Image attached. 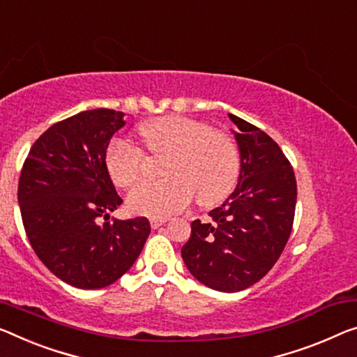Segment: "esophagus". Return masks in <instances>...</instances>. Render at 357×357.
I'll use <instances>...</instances> for the list:
<instances>
[{
    "label": "esophagus",
    "instance_id": "34e87169",
    "mask_svg": "<svg viewBox=\"0 0 357 357\" xmlns=\"http://www.w3.org/2000/svg\"><path fill=\"white\" fill-rule=\"evenodd\" d=\"M166 222H167L166 217H153V218H150L151 228H160L161 225H164Z\"/></svg>",
    "mask_w": 357,
    "mask_h": 357
}]
</instances>
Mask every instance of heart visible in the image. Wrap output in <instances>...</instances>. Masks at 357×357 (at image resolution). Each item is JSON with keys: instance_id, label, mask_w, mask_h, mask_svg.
<instances>
[{"instance_id": "obj_1", "label": "heart", "mask_w": 357, "mask_h": 357, "mask_svg": "<svg viewBox=\"0 0 357 357\" xmlns=\"http://www.w3.org/2000/svg\"><path fill=\"white\" fill-rule=\"evenodd\" d=\"M139 134L151 156L162 158L166 178L145 182L130 191V212L166 217L183 211L196 196L199 206H213L231 193L241 171L236 140L199 119L166 114L140 126ZM145 151L126 139H113L105 153L112 182L128 190L144 175Z\"/></svg>"}]
</instances>
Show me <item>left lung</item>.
I'll use <instances>...</instances> for the list:
<instances>
[{"label": "left lung", "instance_id": "left-lung-1", "mask_svg": "<svg viewBox=\"0 0 357 357\" xmlns=\"http://www.w3.org/2000/svg\"><path fill=\"white\" fill-rule=\"evenodd\" d=\"M241 153L236 190L209 220L191 223L182 248L190 273L204 286L238 292L265 276L292 231L297 182L281 148L257 126L228 114Z\"/></svg>", "mask_w": 357, "mask_h": 357}]
</instances>
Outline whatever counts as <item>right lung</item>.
Returning <instances> with one entry per match:
<instances>
[{
	"label": "right lung",
	"instance_id": "obj_1",
	"mask_svg": "<svg viewBox=\"0 0 357 357\" xmlns=\"http://www.w3.org/2000/svg\"><path fill=\"white\" fill-rule=\"evenodd\" d=\"M123 116L96 108L52 124L22 166L17 197L26 238L49 271L78 289L121 278L151 231L145 217L100 223L123 202L105 166Z\"/></svg>",
	"mask_w": 357,
	"mask_h": 357
}]
</instances>
